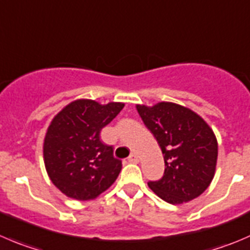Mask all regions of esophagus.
I'll use <instances>...</instances> for the list:
<instances>
[{"instance_id":"34e87169","label":"esophagus","mask_w":250,"mask_h":250,"mask_svg":"<svg viewBox=\"0 0 250 250\" xmlns=\"http://www.w3.org/2000/svg\"><path fill=\"white\" fill-rule=\"evenodd\" d=\"M128 161L132 162V164H137V162H139V156H138L135 152H132V154L128 156Z\"/></svg>"}]
</instances>
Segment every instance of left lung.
Instances as JSON below:
<instances>
[{"label":"left lung","mask_w":250,"mask_h":250,"mask_svg":"<svg viewBox=\"0 0 250 250\" xmlns=\"http://www.w3.org/2000/svg\"><path fill=\"white\" fill-rule=\"evenodd\" d=\"M137 110L164 154V176L147 182L150 189L173 205L199 197L216 168L217 140L211 128L199 115L173 103L137 105Z\"/></svg>","instance_id":"1"}]
</instances>
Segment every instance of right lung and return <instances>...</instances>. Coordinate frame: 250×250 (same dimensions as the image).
Here are the masks:
<instances>
[{"label":"right lung","instance_id":"obj_1","mask_svg":"<svg viewBox=\"0 0 250 250\" xmlns=\"http://www.w3.org/2000/svg\"><path fill=\"white\" fill-rule=\"evenodd\" d=\"M122 103L100 105L76 100L55 116L43 140V161L52 183L67 197L90 200L112 186L122 168L113 147L100 132L121 110Z\"/></svg>","mask_w":250,"mask_h":250}]
</instances>
